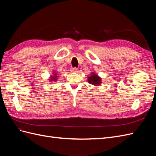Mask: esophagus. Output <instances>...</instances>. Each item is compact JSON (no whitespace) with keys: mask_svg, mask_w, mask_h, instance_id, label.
Listing matches in <instances>:
<instances>
[{"mask_svg":"<svg viewBox=\"0 0 156 156\" xmlns=\"http://www.w3.org/2000/svg\"><path fill=\"white\" fill-rule=\"evenodd\" d=\"M78 69L77 68H71V72H77Z\"/></svg>","mask_w":156,"mask_h":156,"instance_id":"esophagus-1","label":"esophagus"}]
</instances>
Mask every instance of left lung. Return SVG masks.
<instances>
[{"label":"left lung","instance_id":"8db88e82","mask_svg":"<svg viewBox=\"0 0 156 156\" xmlns=\"http://www.w3.org/2000/svg\"><path fill=\"white\" fill-rule=\"evenodd\" d=\"M88 83L94 86H99L101 83V79L97 74L92 73L90 77H88Z\"/></svg>","mask_w":156,"mask_h":156}]
</instances>
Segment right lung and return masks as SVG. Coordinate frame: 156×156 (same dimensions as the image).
I'll return each mask as SVG.
<instances>
[{"instance_id":"add662e5","label":"right lung","mask_w":156,"mask_h":156,"mask_svg":"<svg viewBox=\"0 0 156 156\" xmlns=\"http://www.w3.org/2000/svg\"><path fill=\"white\" fill-rule=\"evenodd\" d=\"M54 74V76H51L50 78H51V81H56V79H57L58 76H57V74H56L55 73H53Z\"/></svg>"}]
</instances>
